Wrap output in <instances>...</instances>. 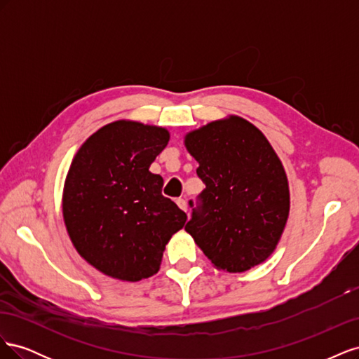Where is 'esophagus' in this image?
I'll return each mask as SVG.
<instances>
[{
	"label": "esophagus",
	"instance_id": "obj_1",
	"mask_svg": "<svg viewBox=\"0 0 359 359\" xmlns=\"http://www.w3.org/2000/svg\"><path fill=\"white\" fill-rule=\"evenodd\" d=\"M177 205L180 206L182 211L187 212V202L186 201H184V199H177Z\"/></svg>",
	"mask_w": 359,
	"mask_h": 359
}]
</instances>
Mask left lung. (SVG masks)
I'll list each match as a JSON object with an SVG mask.
<instances>
[{
	"label": "left lung",
	"instance_id": "1",
	"mask_svg": "<svg viewBox=\"0 0 359 359\" xmlns=\"http://www.w3.org/2000/svg\"><path fill=\"white\" fill-rule=\"evenodd\" d=\"M184 144L205 184L186 231L217 269L244 273L265 262L290 206L286 172L268 139L231 115L193 130Z\"/></svg>",
	"mask_w": 359,
	"mask_h": 359
}]
</instances>
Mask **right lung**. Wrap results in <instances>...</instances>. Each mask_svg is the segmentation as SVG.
Wrapping results in <instances>:
<instances>
[{"instance_id": "right-lung-1", "label": "right lung", "mask_w": 359, "mask_h": 359, "mask_svg": "<svg viewBox=\"0 0 359 359\" xmlns=\"http://www.w3.org/2000/svg\"><path fill=\"white\" fill-rule=\"evenodd\" d=\"M169 132L136 121L97 130L76 153L62 191V217L78 253L104 276L139 281L160 269L187 215L149 172Z\"/></svg>"}]
</instances>
